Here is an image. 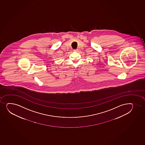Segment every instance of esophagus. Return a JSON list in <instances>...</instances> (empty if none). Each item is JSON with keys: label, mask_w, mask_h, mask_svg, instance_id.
Listing matches in <instances>:
<instances>
[{"label": "esophagus", "mask_w": 145, "mask_h": 145, "mask_svg": "<svg viewBox=\"0 0 145 145\" xmlns=\"http://www.w3.org/2000/svg\"><path fill=\"white\" fill-rule=\"evenodd\" d=\"M77 50H78V49H75V50H73V51H74V52H77Z\"/></svg>", "instance_id": "1"}]
</instances>
